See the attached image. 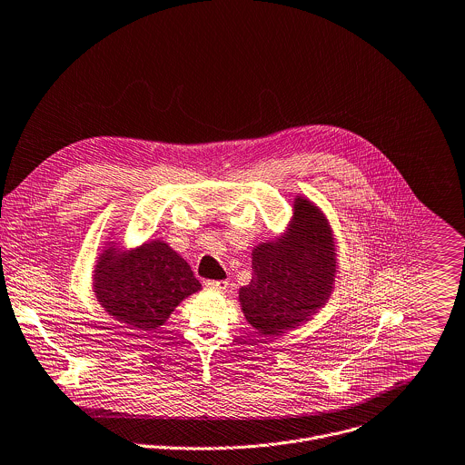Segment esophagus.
<instances>
[{
    "label": "esophagus",
    "mask_w": 465,
    "mask_h": 465,
    "mask_svg": "<svg viewBox=\"0 0 465 465\" xmlns=\"http://www.w3.org/2000/svg\"><path fill=\"white\" fill-rule=\"evenodd\" d=\"M205 287L207 289H213V291H220V292H223V291H227V287H229V282H225V280H209V282H205Z\"/></svg>",
    "instance_id": "esophagus-1"
}]
</instances>
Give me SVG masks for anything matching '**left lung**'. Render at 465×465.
I'll list each match as a JSON object with an SVG mask.
<instances>
[{
    "instance_id": "obj_1",
    "label": "left lung",
    "mask_w": 465,
    "mask_h": 465,
    "mask_svg": "<svg viewBox=\"0 0 465 465\" xmlns=\"http://www.w3.org/2000/svg\"><path fill=\"white\" fill-rule=\"evenodd\" d=\"M252 278L238 291L245 320L260 336L291 331L331 298L338 272L329 220L309 198L296 196L287 231L252 247Z\"/></svg>"
}]
</instances>
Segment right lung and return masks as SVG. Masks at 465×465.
Wrapping results in <instances>:
<instances>
[{
  "instance_id": "obj_1",
  "label": "right lung",
  "mask_w": 465,
  "mask_h": 465,
  "mask_svg": "<svg viewBox=\"0 0 465 465\" xmlns=\"http://www.w3.org/2000/svg\"><path fill=\"white\" fill-rule=\"evenodd\" d=\"M202 283L163 240L134 249L107 242L93 271V292L104 311L134 332H154Z\"/></svg>"
}]
</instances>
